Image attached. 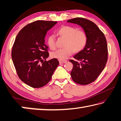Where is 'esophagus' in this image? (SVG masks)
I'll return each mask as SVG.
<instances>
[{
	"mask_svg": "<svg viewBox=\"0 0 121 121\" xmlns=\"http://www.w3.org/2000/svg\"><path fill=\"white\" fill-rule=\"evenodd\" d=\"M59 63H60V64H61V63H64L66 62H67V60H60V59H59Z\"/></svg>",
	"mask_w": 121,
	"mask_h": 121,
	"instance_id": "obj_1",
	"label": "esophagus"
}]
</instances>
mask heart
<instances>
[{
    "instance_id": "b5f03b06",
    "label": "heart",
    "mask_w": 121,
    "mask_h": 121,
    "mask_svg": "<svg viewBox=\"0 0 121 121\" xmlns=\"http://www.w3.org/2000/svg\"><path fill=\"white\" fill-rule=\"evenodd\" d=\"M57 33L61 37L65 39V48L59 49L52 53V56L60 60H65L73 52H79L86 46L88 38L85 32L77 30L75 27L69 26H61L57 30ZM47 43L51 50L56 48V38L53 35H50L47 39Z\"/></svg>"
}]
</instances>
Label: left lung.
Masks as SVG:
<instances>
[{
	"instance_id": "left-lung-1",
	"label": "left lung",
	"mask_w": 121,
	"mask_h": 121,
	"mask_svg": "<svg viewBox=\"0 0 121 121\" xmlns=\"http://www.w3.org/2000/svg\"><path fill=\"white\" fill-rule=\"evenodd\" d=\"M67 22L81 26L87 35L86 46L74 56L71 76L75 83L87 85L95 81L106 66L108 59L107 41L96 24L83 17L68 20Z\"/></svg>"
}]
</instances>
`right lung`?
I'll list each match as a JSON object with an SVG mask.
<instances>
[{
    "label": "right lung",
    "instance_id": "add662e5",
    "mask_svg": "<svg viewBox=\"0 0 121 121\" xmlns=\"http://www.w3.org/2000/svg\"><path fill=\"white\" fill-rule=\"evenodd\" d=\"M56 23L37 20L28 24L20 30L14 43L12 58L16 73L23 82L32 87L47 84L59 64L56 58L45 60L49 53L44 38Z\"/></svg>",
    "mask_w": 121,
    "mask_h": 121
}]
</instances>
